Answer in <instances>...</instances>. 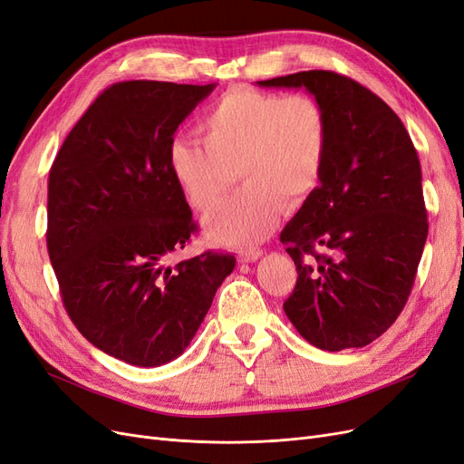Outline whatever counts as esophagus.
<instances>
[{"mask_svg":"<svg viewBox=\"0 0 464 464\" xmlns=\"http://www.w3.org/2000/svg\"><path fill=\"white\" fill-rule=\"evenodd\" d=\"M261 256H263V249H256V247H247V249L237 251V259H240L242 263H254Z\"/></svg>","mask_w":464,"mask_h":464,"instance_id":"1","label":"esophagus"}]
</instances>
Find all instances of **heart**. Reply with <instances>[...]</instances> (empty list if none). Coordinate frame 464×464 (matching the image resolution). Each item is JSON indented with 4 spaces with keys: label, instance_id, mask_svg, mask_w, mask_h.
Returning <instances> with one entry per match:
<instances>
[{
    "label": "heart",
    "instance_id": "1",
    "mask_svg": "<svg viewBox=\"0 0 464 464\" xmlns=\"http://www.w3.org/2000/svg\"><path fill=\"white\" fill-rule=\"evenodd\" d=\"M203 143L178 137L168 166L188 203L207 210L237 178L244 188L205 218L207 232L232 246L269 232L283 203H304L319 186L329 150L327 110L312 94L232 89L199 121Z\"/></svg>",
    "mask_w": 464,
    "mask_h": 464
}]
</instances>
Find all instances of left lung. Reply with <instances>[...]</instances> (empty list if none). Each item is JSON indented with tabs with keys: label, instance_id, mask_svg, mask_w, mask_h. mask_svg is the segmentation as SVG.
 Returning <instances> with one entry per match:
<instances>
[{
	"label": "left lung",
	"instance_id": "8db88e82",
	"mask_svg": "<svg viewBox=\"0 0 464 464\" xmlns=\"http://www.w3.org/2000/svg\"><path fill=\"white\" fill-rule=\"evenodd\" d=\"M257 85L304 87L329 116L319 186L280 234L298 271L285 314L321 350L366 346L401 315L428 237L412 139L382 98L334 72Z\"/></svg>",
	"mask_w": 464,
	"mask_h": 464
}]
</instances>
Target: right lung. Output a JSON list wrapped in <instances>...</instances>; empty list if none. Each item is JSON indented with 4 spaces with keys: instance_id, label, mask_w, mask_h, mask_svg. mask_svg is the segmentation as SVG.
Wrapping results in <instances>:
<instances>
[{
    "instance_id": "1",
    "label": "right lung",
    "mask_w": 464,
    "mask_h": 464,
    "mask_svg": "<svg viewBox=\"0 0 464 464\" xmlns=\"http://www.w3.org/2000/svg\"><path fill=\"white\" fill-rule=\"evenodd\" d=\"M213 89L116 82L50 168L46 244L67 315L91 344L133 366L184 353L236 265L218 251L166 265L198 232L168 149Z\"/></svg>"
}]
</instances>
